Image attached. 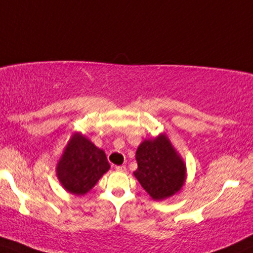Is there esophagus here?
I'll list each match as a JSON object with an SVG mask.
<instances>
[{"label":"esophagus","mask_w":253,"mask_h":253,"mask_svg":"<svg viewBox=\"0 0 253 253\" xmlns=\"http://www.w3.org/2000/svg\"><path fill=\"white\" fill-rule=\"evenodd\" d=\"M115 169H116V171H120V172H124V171H126V165H117V167H115Z\"/></svg>","instance_id":"esophagus-1"}]
</instances>
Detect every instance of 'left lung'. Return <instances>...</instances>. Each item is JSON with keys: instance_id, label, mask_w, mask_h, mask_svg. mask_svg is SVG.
<instances>
[{"instance_id": "left-lung-1", "label": "left lung", "mask_w": 253, "mask_h": 253, "mask_svg": "<svg viewBox=\"0 0 253 253\" xmlns=\"http://www.w3.org/2000/svg\"><path fill=\"white\" fill-rule=\"evenodd\" d=\"M133 174L154 199H165L179 191L185 180V165L165 135L148 139L136 152Z\"/></svg>"}]
</instances>
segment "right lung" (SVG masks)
I'll use <instances>...</instances> for the list:
<instances>
[{
  "label": "right lung",
  "instance_id": "right-lung-1",
  "mask_svg": "<svg viewBox=\"0 0 253 253\" xmlns=\"http://www.w3.org/2000/svg\"><path fill=\"white\" fill-rule=\"evenodd\" d=\"M109 168L104 151L75 133L58 162L57 177L67 191L80 196L90 191Z\"/></svg>",
  "mask_w": 253,
  "mask_h": 253
}]
</instances>
